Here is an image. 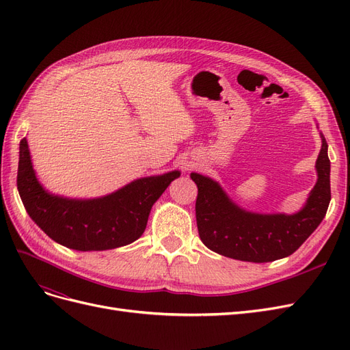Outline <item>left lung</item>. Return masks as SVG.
<instances>
[{
  "label": "left lung",
  "mask_w": 350,
  "mask_h": 350,
  "mask_svg": "<svg viewBox=\"0 0 350 350\" xmlns=\"http://www.w3.org/2000/svg\"><path fill=\"white\" fill-rule=\"evenodd\" d=\"M317 184L305 206L293 215L251 213L237 206L213 179L193 172L197 184L196 217L200 239L220 256L269 262L293 254L321 224L330 204V159L321 134Z\"/></svg>",
  "instance_id": "1"
}]
</instances>
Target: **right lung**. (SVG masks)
I'll use <instances>...</instances> for the list:
<instances>
[{"label":"right lung","mask_w":350,"mask_h":350,"mask_svg":"<svg viewBox=\"0 0 350 350\" xmlns=\"http://www.w3.org/2000/svg\"><path fill=\"white\" fill-rule=\"evenodd\" d=\"M179 175V171H172L135 179L99 198L59 197L39 184L27 140L20 142L17 189L26 211L51 239L77 251L112 250L139 239L152 206Z\"/></svg>","instance_id":"right-lung-1"}]
</instances>
